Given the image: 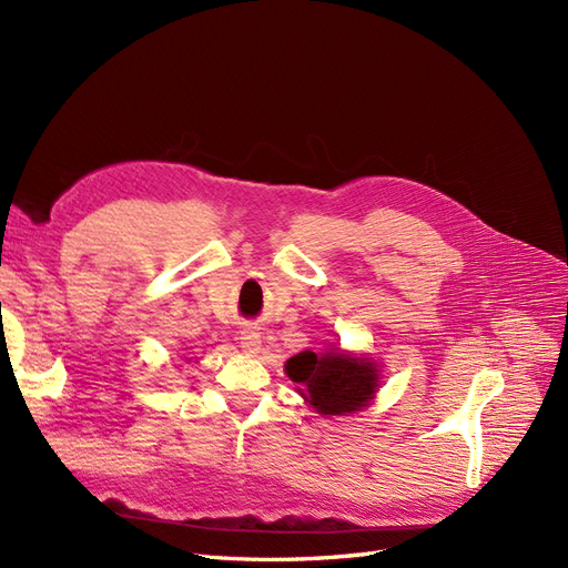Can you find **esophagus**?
<instances>
[{"mask_svg":"<svg viewBox=\"0 0 568 568\" xmlns=\"http://www.w3.org/2000/svg\"><path fill=\"white\" fill-rule=\"evenodd\" d=\"M260 344H262V337H260L257 329L247 327V329L241 332V348H243L245 353H257V351H260Z\"/></svg>","mask_w":568,"mask_h":568,"instance_id":"34e87169","label":"esophagus"}]
</instances>
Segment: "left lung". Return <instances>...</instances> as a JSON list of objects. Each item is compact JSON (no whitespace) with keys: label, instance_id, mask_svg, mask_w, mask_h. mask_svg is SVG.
<instances>
[{"label":"left lung","instance_id":"obj_1","mask_svg":"<svg viewBox=\"0 0 568 568\" xmlns=\"http://www.w3.org/2000/svg\"><path fill=\"white\" fill-rule=\"evenodd\" d=\"M285 372L306 390L304 397L318 414L346 416L361 412L379 386V372L372 363L332 351L323 355L302 351L287 361Z\"/></svg>","mask_w":568,"mask_h":568}]
</instances>
